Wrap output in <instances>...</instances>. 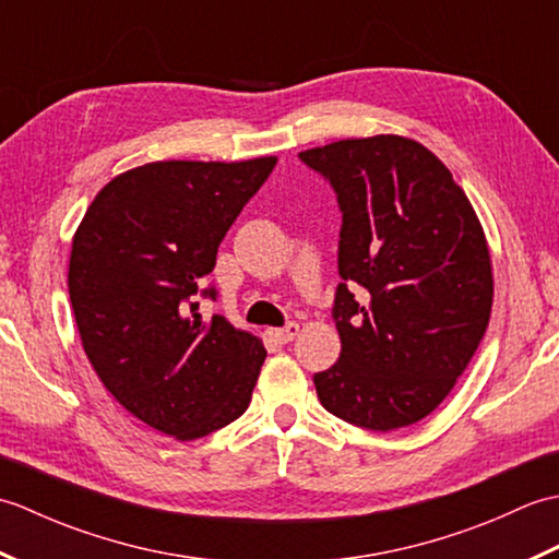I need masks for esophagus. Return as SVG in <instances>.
<instances>
[{
  "label": "esophagus",
  "instance_id": "obj_1",
  "mask_svg": "<svg viewBox=\"0 0 559 559\" xmlns=\"http://www.w3.org/2000/svg\"><path fill=\"white\" fill-rule=\"evenodd\" d=\"M298 331H300V326L295 324V322H290V324H286L283 329H271L269 336L273 341H278V343H290L295 336H298Z\"/></svg>",
  "mask_w": 559,
  "mask_h": 559
}]
</instances>
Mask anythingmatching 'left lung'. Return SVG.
I'll list each match as a JSON object with an SVG mask.
<instances>
[{"instance_id": "8db88e82", "label": "left lung", "mask_w": 559, "mask_h": 559, "mask_svg": "<svg viewBox=\"0 0 559 559\" xmlns=\"http://www.w3.org/2000/svg\"><path fill=\"white\" fill-rule=\"evenodd\" d=\"M341 209L334 317L341 355L314 374L336 418L389 432L430 415L466 370L492 310V264L468 197L406 136L300 153Z\"/></svg>"}]
</instances>
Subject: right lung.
Returning a JSON list of instances; mask_svg holds the SVG:
<instances>
[{
	"label": "right lung",
	"instance_id": "add662e5",
	"mask_svg": "<svg viewBox=\"0 0 559 559\" xmlns=\"http://www.w3.org/2000/svg\"><path fill=\"white\" fill-rule=\"evenodd\" d=\"M276 158L158 160L117 175L71 242L69 300L105 389L153 430L180 442L247 411L266 350L221 314L204 278L218 245Z\"/></svg>",
	"mask_w": 559,
	"mask_h": 559
}]
</instances>
